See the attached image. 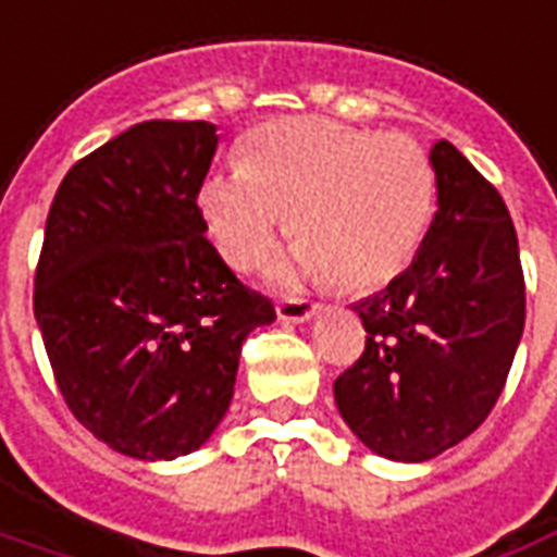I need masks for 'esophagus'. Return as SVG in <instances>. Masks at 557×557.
Segmentation results:
<instances>
[{"instance_id": "1", "label": "esophagus", "mask_w": 557, "mask_h": 557, "mask_svg": "<svg viewBox=\"0 0 557 557\" xmlns=\"http://www.w3.org/2000/svg\"><path fill=\"white\" fill-rule=\"evenodd\" d=\"M314 311H318V302H311V299H296V296H284V299H278V306H275L278 320H290V323L311 320L314 318Z\"/></svg>"}]
</instances>
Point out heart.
<instances>
[{
	"label": "heart",
	"instance_id": "1",
	"mask_svg": "<svg viewBox=\"0 0 557 557\" xmlns=\"http://www.w3.org/2000/svg\"><path fill=\"white\" fill-rule=\"evenodd\" d=\"M436 169L407 133H371L294 117L255 127L239 172L213 174L198 210L219 255L258 270L284 222L308 273L341 290H376L395 278L428 231Z\"/></svg>",
	"mask_w": 557,
	"mask_h": 557
}]
</instances>
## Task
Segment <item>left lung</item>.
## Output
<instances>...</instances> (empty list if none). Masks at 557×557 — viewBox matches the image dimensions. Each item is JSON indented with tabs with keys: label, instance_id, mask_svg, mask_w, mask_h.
Segmentation results:
<instances>
[{
	"label": "left lung",
	"instance_id": "obj_1",
	"mask_svg": "<svg viewBox=\"0 0 557 557\" xmlns=\"http://www.w3.org/2000/svg\"><path fill=\"white\" fill-rule=\"evenodd\" d=\"M440 210L412 267L356 302L364 352L335 404L380 457L421 462L493 412L525 326V278L502 195L450 141L430 150Z\"/></svg>",
	"mask_w": 557,
	"mask_h": 557
}]
</instances>
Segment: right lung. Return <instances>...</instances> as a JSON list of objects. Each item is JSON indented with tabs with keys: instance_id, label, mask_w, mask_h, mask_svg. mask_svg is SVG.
<instances>
[{
	"instance_id": "right-lung-1",
	"label": "right lung",
	"mask_w": 557,
	"mask_h": 557,
	"mask_svg": "<svg viewBox=\"0 0 557 557\" xmlns=\"http://www.w3.org/2000/svg\"><path fill=\"white\" fill-rule=\"evenodd\" d=\"M207 121H141L64 174L52 198L35 320L73 418L136 460L201 448L234 395L243 341L273 323L205 237Z\"/></svg>"
}]
</instances>
